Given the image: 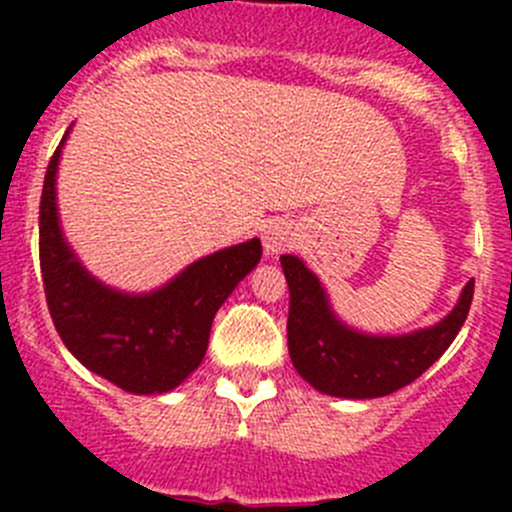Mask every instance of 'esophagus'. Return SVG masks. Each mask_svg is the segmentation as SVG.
<instances>
[{
  "instance_id": "obj_1",
  "label": "esophagus",
  "mask_w": 512,
  "mask_h": 512,
  "mask_svg": "<svg viewBox=\"0 0 512 512\" xmlns=\"http://www.w3.org/2000/svg\"><path fill=\"white\" fill-rule=\"evenodd\" d=\"M294 242H297V230L289 220H275L262 232V245H265L267 255H280V252L294 247Z\"/></svg>"
}]
</instances>
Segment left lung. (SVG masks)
<instances>
[{
    "mask_svg": "<svg viewBox=\"0 0 512 512\" xmlns=\"http://www.w3.org/2000/svg\"><path fill=\"white\" fill-rule=\"evenodd\" d=\"M289 285L287 342L294 369L317 391L342 399H374L416 381L461 332L473 302L471 280L456 309L436 327L406 337H369L334 319L317 277L292 255H282Z\"/></svg>",
    "mask_w": 512,
    "mask_h": 512,
    "instance_id": "8db88e82",
    "label": "left lung"
}]
</instances>
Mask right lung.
I'll list each match as a JSON object with an SVG mask.
<instances>
[{
  "mask_svg": "<svg viewBox=\"0 0 512 512\" xmlns=\"http://www.w3.org/2000/svg\"><path fill=\"white\" fill-rule=\"evenodd\" d=\"M61 146L46 165L39 205L41 280L56 332L86 369L123 391L175 389L203 361L220 304L260 262V240L203 257L146 297L98 285L59 230L54 183Z\"/></svg>",
  "mask_w": 512,
  "mask_h": 512,
  "instance_id": "right-lung-1",
  "label": "right lung"
}]
</instances>
